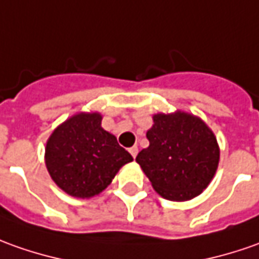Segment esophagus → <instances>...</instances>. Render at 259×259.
Here are the masks:
<instances>
[{"label":"esophagus","mask_w":259,"mask_h":259,"mask_svg":"<svg viewBox=\"0 0 259 259\" xmlns=\"http://www.w3.org/2000/svg\"><path fill=\"white\" fill-rule=\"evenodd\" d=\"M129 152H130V154L133 156V157H136L137 153H139V149H137V146H133V147H130Z\"/></svg>","instance_id":"esophagus-1"}]
</instances>
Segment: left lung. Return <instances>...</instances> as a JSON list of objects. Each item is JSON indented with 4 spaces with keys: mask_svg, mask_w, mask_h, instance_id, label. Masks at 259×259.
Wrapping results in <instances>:
<instances>
[{
    "mask_svg": "<svg viewBox=\"0 0 259 259\" xmlns=\"http://www.w3.org/2000/svg\"><path fill=\"white\" fill-rule=\"evenodd\" d=\"M149 147L136 161L160 196L186 201L198 196L214 177L220 159L217 139L198 117L177 112L154 115Z\"/></svg>",
    "mask_w": 259,
    "mask_h": 259,
    "instance_id": "left-lung-1",
    "label": "left lung"
}]
</instances>
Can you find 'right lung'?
I'll return each instance as SVG.
<instances>
[{
	"instance_id": "add662e5",
	"label": "right lung",
	"mask_w": 259,
	"mask_h": 259,
	"mask_svg": "<svg viewBox=\"0 0 259 259\" xmlns=\"http://www.w3.org/2000/svg\"><path fill=\"white\" fill-rule=\"evenodd\" d=\"M99 113H79L61 124L47 143L45 163L52 180L70 196L88 198L110 184L133 160L117 139L100 126Z\"/></svg>"
}]
</instances>
